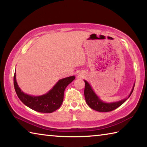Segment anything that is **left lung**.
<instances>
[{"mask_svg":"<svg viewBox=\"0 0 147 147\" xmlns=\"http://www.w3.org/2000/svg\"><path fill=\"white\" fill-rule=\"evenodd\" d=\"M84 82H85L84 96H85L86 103L88 104V105L91 109H94V110L97 111H100V112H108V111H113L114 109L119 108V106L122 105L124 102L130 97L131 93H132L134 88V87L132 90H131L130 94H129L127 98L124 99L123 100L117 102L105 103L100 100L98 96L96 95V94L94 93V91L92 89L90 85L86 80H84Z\"/></svg>","mask_w":147,"mask_h":147,"instance_id":"obj_1","label":"left lung"}]
</instances>
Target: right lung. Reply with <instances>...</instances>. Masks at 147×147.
I'll return each instance as SVG.
<instances>
[{"label": "right lung", "instance_id": "add662e5", "mask_svg": "<svg viewBox=\"0 0 147 147\" xmlns=\"http://www.w3.org/2000/svg\"><path fill=\"white\" fill-rule=\"evenodd\" d=\"M16 73L13 76V85L19 98L28 108L41 113H52L61 106L63 100L66 87L73 82L75 76L65 78L57 82L48 93L41 96H33L24 93L19 88L16 82Z\"/></svg>", "mask_w": 147, "mask_h": 147}]
</instances>
